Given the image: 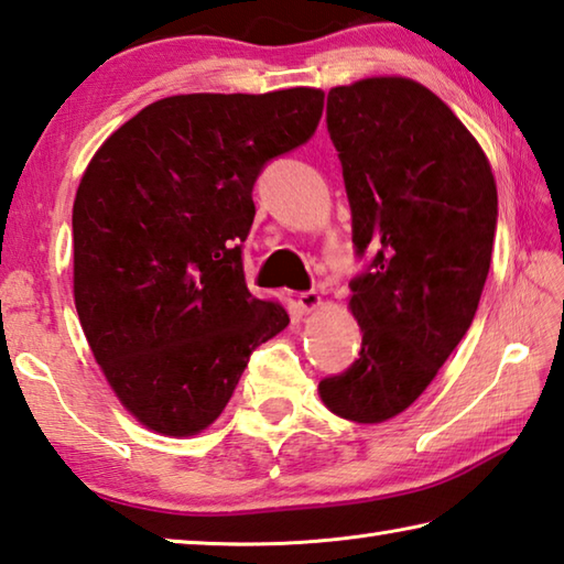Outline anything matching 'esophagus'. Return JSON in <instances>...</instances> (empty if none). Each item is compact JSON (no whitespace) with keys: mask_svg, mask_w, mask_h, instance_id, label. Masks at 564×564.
I'll list each match as a JSON object with an SVG mask.
<instances>
[{"mask_svg":"<svg viewBox=\"0 0 564 564\" xmlns=\"http://www.w3.org/2000/svg\"><path fill=\"white\" fill-rule=\"evenodd\" d=\"M299 308L303 313H311L315 308H321V295H317V291H303V293H299Z\"/></svg>","mask_w":564,"mask_h":564,"instance_id":"obj_1","label":"esophagus"}]
</instances>
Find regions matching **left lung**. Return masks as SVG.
<instances>
[{"label":"left lung","instance_id":"obj_1","mask_svg":"<svg viewBox=\"0 0 564 564\" xmlns=\"http://www.w3.org/2000/svg\"><path fill=\"white\" fill-rule=\"evenodd\" d=\"M325 120L355 256L365 261L350 281L362 347L317 389L337 416L377 424L424 392L470 327L490 269L498 192L474 135L416 80L337 86Z\"/></svg>","mask_w":564,"mask_h":564}]
</instances>
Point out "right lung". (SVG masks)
<instances>
[{
	"mask_svg": "<svg viewBox=\"0 0 564 564\" xmlns=\"http://www.w3.org/2000/svg\"><path fill=\"white\" fill-rule=\"evenodd\" d=\"M323 90L162 98L90 160L74 202V295L96 362L152 432L217 419L289 325L243 279L253 184L315 135Z\"/></svg>",
	"mask_w": 564,
	"mask_h": 564,
	"instance_id": "1",
	"label": "right lung"
}]
</instances>
